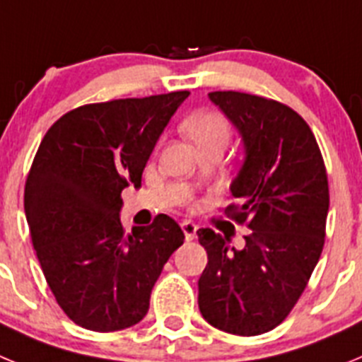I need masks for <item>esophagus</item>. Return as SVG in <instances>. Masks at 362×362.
Returning a JSON list of instances; mask_svg holds the SVG:
<instances>
[{"label":"esophagus","mask_w":362,"mask_h":362,"mask_svg":"<svg viewBox=\"0 0 362 362\" xmlns=\"http://www.w3.org/2000/svg\"><path fill=\"white\" fill-rule=\"evenodd\" d=\"M181 228H183L187 241H192V239L196 238V232H197L196 223H192V221H183V223H181Z\"/></svg>","instance_id":"esophagus-1"}]
</instances>
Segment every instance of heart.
Returning <instances> with one entry per match:
<instances>
[{"mask_svg":"<svg viewBox=\"0 0 362 362\" xmlns=\"http://www.w3.org/2000/svg\"><path fill=\"white\" fill-rule=\"evenodd\" d=\"M183 129L199 148L212 145H228L230 124L217 112H201L188 117Z\"/></svg>","mask_w":362,"mask_h":362,"instance_id":"heart-1","label":"heart"}]
</instances>
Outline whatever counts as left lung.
Listing matches in <instances>:
<instances>
[{"mask_svg": "<svg viewBox=\"0 0 362 362\" xmlns=\"http://www.w3.org/2000/svg\"><path fill=\"white\" fill-rule=\"evenodd\" d=\"M238 129L245 159L225 214L252 230L241 250L199 228L209 263L199 277L201 315L223 332L261 335L284 321L321 257L330 196L315 136L292 108L243 92H210Z\"/></svg>", "mask_w": 362, "mask_h": 362, "instance_id": "8db88e82", "label": "left lung"}]
</instances>
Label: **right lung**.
<instances>
[{"label": "right lung", "mask_w": 362, "mask_h": 362, "mask_svg": "<svg viewBox=\"0 0 362 362\" xmlns=\"http://www.w3.org/2000/svg\"><path fill=\"white\" fill-rule=\"evenodd\" d=\"M190 92L114 99L66 112L45 134L25 185V216L57 305L94 332L134 326L185 233L159 214L124 233L121 192L141 187L159 136Z\"/></svg>", "instance_id": "obj_1"}]
</instances>
